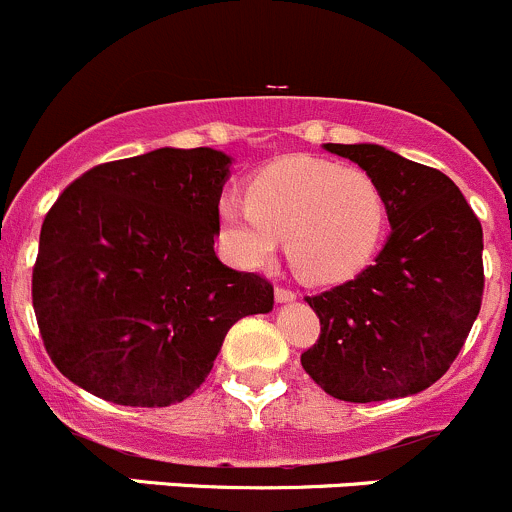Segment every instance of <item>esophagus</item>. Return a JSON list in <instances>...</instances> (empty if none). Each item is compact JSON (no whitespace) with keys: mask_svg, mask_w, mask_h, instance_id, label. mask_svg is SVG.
<instances>
[{"mask_svg":"<svg viewBox=\"0 0 512 512\" xmlns=\"http://www.w3.org/2000/svg\"><path fill=\"white\" fill-rule=\"evenodd\" d=\"M273 296H276L278 303H288L296 298V291H293V288H286V286H276L273 288Z\"/></svg>","mask_w":512,"mask_h":512,"instance_id":"esophagus-1","label":"esophagus"}]
</instances>
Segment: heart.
<instances>
[{
  "mask_svg": "<svg viewBox=\"0 0 512 512\" xmlns=\"http://www.w3.org/2000/svg\"><path fill=\"white\" fill-rule=\"evenodd\" d=\"M386 199L368 171L313 156L268 164L246 186V201L224 199L219 224L246 266H263L286 241L298 276L341 283L376 256L386 231Z\"/></svg>",
  "mask_w": 512,
  "mask_h": 512,
  "instance_id": "b5f03b06",
  "label": "heart"
}]
</instances>
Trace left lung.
I'll list each match as a JSON object with an SVG mask.
<instances>
[{
	"label": "left lung",
	"instance_id": "left-lung-1",
	"mask_svg": "<svg viewBox=\"0 0 512 512\" xmlns=\"http://www.w3.org/2000/svg\"><path fill=\"white\" fill-rule=\"evenodd\" d=\"M376 179L391 236L353 281L306 296L321 336L301 366L328 396L373 403L426 391L463 348L483 301V229L438 169L376 144H326Z\"/></svg>",
	"mask_w": 512,
	"mask_h": 512
}]
</instances>
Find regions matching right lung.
Masks as SVG:
<instances>
[{"label":"right lung","mask_w":512,"mask_h":512,"mask_svg":"<svg viewBox=\"0 0 512 512\" xmlns=\"http://www.w3.org/2000/svg\"><path fill=\"white\" fill-rule=\"evenodd\" d=\"M231 159L156 149L94 166L47 211L32 303L54 366L119 406L189 398L239 318L268 313L273 286L216 258Z\"/></svg>","instance_id":"obj_1"}]
</instances>
